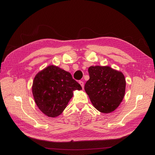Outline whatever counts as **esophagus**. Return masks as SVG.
Listing matches in <instances>:
<instances>
[{"mask_svg": "<svg viewBox=\"0 0 155 155\" xmlns=\"http://www.w3.org/2000/svg\"><path fill=\"white\" fill-rule=\"evenodd\" d=\"M79 84L81 85V87H82V88L84 87V83L82 81H79Z\"/></svg>", "mask_w": 155, "mask_h": 155, "instance_id": "esophagus-1", "label": "esophagus"}]
</instances>
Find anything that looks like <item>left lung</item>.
I'll return each instance as SVG.
<instances>
[{
    "instance_id": "left-lung-1",
    "label": "left lung",
    "mask_w": 155,
    "mask_h": 155,
    "mask_svg": "<svg viewBox=\"0 0 155 155\" xmlns=\"http://www.w3.org/2000/svg\"><path fill=\"white\" fill-rule=\"evenodd\" d=\"M90 79L85 90L100 112L109 114L116 109L124 98L126 80L122 72L109 66H90Z\"/></svg>"
}]
</instances>
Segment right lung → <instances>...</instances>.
Listing matches in <instances>:
<instances>
[{
    "instance_id": "right-lung-1",
    "label": "right lung",
    "mask_w": 155,
    "mask_h": 155,
    "mask_svg": "<svg viewBox=\"0 0 155 155\" xmlns=\"http://www.w3.org/2000/svg\"><path fill=\"white\" fill-rule=\"evenodd\" d=\"M82 87L70 72L51 65L39 72L34 78L32 92L40 111L46 115L55 117L62 114L74 90Z\"/></svg>"
}]
</instances>
